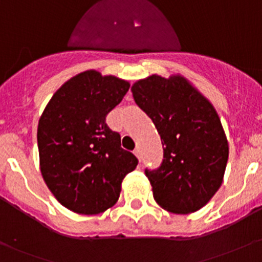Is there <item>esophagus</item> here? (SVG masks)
I'll use <instances>...</instances> for the list:
<instances>
[{
  "label": "esophagus",
  "mask_w": 262,
  "mask_h": 262,
  "mask_svg": "<svg viewBox=\"0 0 262 262\" xmlns=\"http://www.w3.org/2000/svg\"><path fill=\"white\" fill-rule=\"evenodd\" d=\"M133 153L139 158V160H141V150H139V148H136V149L133 150Z\"/></svg>",
  "instance_id": "34e87169"
}]
</instances>
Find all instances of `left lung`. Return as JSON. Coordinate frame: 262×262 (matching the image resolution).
I'll return each instance as SVG.
<instances>
[{
    "mask_svg": "<svg viewBox=\"0 0 262 262\" xmlns=\"http://www.w3.org/2000/svg\"><path fill=\"white\" fill-rule=\"evenodd\" d=\"M132 92L162 141V163L144 171L156 203L172 213L196 212L221 187L228 161L215 109L181 76L152 75L136 82Z\"/></svg>",
    "mask_w": 262,
    "mask_h": 262,
    "instance_id": "obj_1",
    "label": "left lung"
}]
</instances>
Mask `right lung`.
Segmentation results:
<instances>
[{"mask_svg": "<svg viewBox=\"0 0 262 262\" xmlns=\"http://www.w3.org/2000/svg\"><path fill=\"white\" fill-rule=\"evenodd\" d=\"M130 84L86 71L62 84L39 119L38 148L44 181L58 202L78 214H99L118 202L123 179L138 165L121 148L106 115Z\"/></svg>", "mask_w": 262, "mask_h": 262, "instance_id": "right-lung-1", "label": "right lung"}]
</instances>
